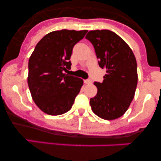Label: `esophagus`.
<instances>
[{"label":"esophagus","mask_w":161,"mask_h":161,"mask_svg":"<svg viewBox=\"0 0 161 161\" xmlns=\"http://www.w3.org/2000/svg\"><path fill=\"white\" fill-rule=\"evenodd\" d=\"M84 82H85V84H91L92 83V80H91L90 79H87V80H85Z\"/></svg>","instance_id":"1"}]
</instances>
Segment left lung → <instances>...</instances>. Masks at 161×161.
<instances>
[{"label": "left lung", "instance_id": "8db88e82", "mask_svg": "<svg viewBox=\"0 0 161 161\" xmlns=\"http://www.w3.org/2000/svg\"><path fill=\"white\" fill-rule=\"evenodd\" d=\"M85 38L93 44L99 66L106 69L103 81L94 82L97 93L90 99L92 110L106 120L116 119L124 114L135 96L138 82L136 57L113 31H91Z\"/></svg>", "mask_w": 161, "mask_h": 161}]
</instances>
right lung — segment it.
Listing matches in <instances>:
<instances>
[{
	"label": "right lung",
	"mask_w": 161,
	"mask_h": 161,
	"mask_svg": "<svg viewBox=\"0 0 161 161\" xmlns=\"http://www.w3.org/2000/svg\"><path fill=\"white\" fill-rule=\"evenodd\" d=\"M88 31H55L37 43L28 64V85L33 100L49 115H59L70 110L83 85V80L68 76L74 46Z\"/></svg>",
	"instance_id": "add662e5"
}]
</instances>
